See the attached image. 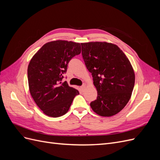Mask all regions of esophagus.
<instances>
[{"label":"esophagus","mask_w":160,"mask_h":160,"mask_svg":"<svg viewBox=\"0 0 160 160\" xmlns=\"http://www.w3.org/2000/svg\"><path fill=\"white\" fill-rule=\"evenodd\" d=\"M85 85H83L82 86H81V89L82 90V91H84V89H85Z\"/></svg>","instance_id":"esophagus-1"}]
</instances>
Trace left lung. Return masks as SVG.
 Instances as JSON below:
<instances>
[{
	"label": "left lung",
	"mask_w": 160,
	"mask_h": 160,
	"mask_svg": "<svg viewBox=\"0 0 160 160\" xmlns=\"http://www.w3.org/2000/svg\"><path fill=\"white\" fill-rule=\"evenodd\" d=\"M82 57L93 77L98 91L97 99L90 103L94 112L110 117L122 111L130 99L135 74L129 59L112 43H81Z\"/></svg>",
	"instance_id": "obj_1"
}]
</instances>
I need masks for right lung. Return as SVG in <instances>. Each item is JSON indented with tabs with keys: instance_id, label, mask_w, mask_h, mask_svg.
I'll use <instances>...</instances> for the list:
<instances>
[{
	"instance_id": "obj_1",
	"label": "right lung",
	"mask_w": 160,
	"mask_h": 160,
	"mask_svg": "<svg viewBox=\"0 0 160 160\" xmlns=\"http://www.w3.org/2000/svg\"><path fill=\"white\" fill-rule=\"evenodd\" d=\"M81 53L78 42L58 40L47 42L37 51L28 66L29 91L38 107L45 115L58 118L69 111L79 93L62 83L68 63Z\"/></svg>"
}]
</instances>
